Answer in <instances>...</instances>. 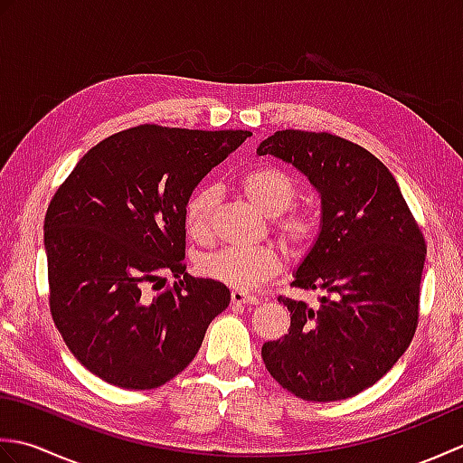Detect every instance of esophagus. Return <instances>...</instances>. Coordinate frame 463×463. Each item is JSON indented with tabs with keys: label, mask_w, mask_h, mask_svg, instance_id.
I'll use <instances>...</instances> for the list:
<instances>
[{
	"label": "esophagus",
	"mask_w": 463,
	"mask_h": 463,
	"mask_svg": "<svg viewBox=\"0 0 463 463\" xmlns=\"http://www.w3.org/2000/svg\"><path fill=\"white\" fill-rule=\"evenodd\" d=\"M231 300H232V304H259L257 297H252V294H247L242 290H232Z\"/></svg>",
	"instance_id": "1"
}]
</instances>
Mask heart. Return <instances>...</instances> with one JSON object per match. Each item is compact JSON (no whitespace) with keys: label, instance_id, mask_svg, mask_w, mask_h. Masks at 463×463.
I'll return each mask as SVG.
<instances>
[{"label":"heart","instance_id":"1","mask_svg":"<svg viewBox=\"0 0 463 463\" xmlns=\"http://www.w3.org/2000/svg\"><path fill=\"white\" fill-rule=\"evenodd\" d=\"M241 186L247 199L267 216H280L284 211H288L298 194L297 181L277 166H260V169L249 171L241 179ZM219 196L221 191L216 184H201L186 201L184 226L194 241L204 242L211 239V222ZM277 232L284 250L294 254V257H300L317 241L318 222L308 213L294 211L279 221ZM279 269V254L264 247H229L204 254L199 260V272L203 277L237 290L259 287L260 282L272 279Z\"/></svg>","mask_w":463,"mask_h":463}]
</instances>
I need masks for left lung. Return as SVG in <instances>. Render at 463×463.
Listing matches in <instances>:
<instances>
[{"label": "left lung", "mask_w": 463, "mask_h": 463, "mask_svg": "<svg viewBox=\"0 0 463 463\" xmlns=\"http://www.w3.org/2000/svg\"><path fill=\"white\" fill-rule=\"evenodd\" d=\"M257 155L300 171L320 194V232L292 287L320 290V307L290 310L282 340L264 342L270 376L294 396L334 402L373 386L400 360L418 326L426 241L388 166L330 133L277 131Z\"/></svg>", "instance_id": "left-lung-1"}]
</instances>
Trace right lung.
Here are the masks:
<instances>
[{
    "mask_svg": "<svg viewBox=\"0 0 463 463\" xmlns=\"http://www.w3.org/2000/svg\"><path fill=\"white\" fill-rule=\"evenodd\" d=\"M247 137L133 127L87 151L53 194L43 224L49 308L95 376L127 390L163 386L229 307L224 284L184 272V204ZM163 273L177 279L171 288L154 284Z\"/></svg>",
    "mask_w": 463,
    "mask_h": 463,
    "instance_id": "1",
    "label": "right lung"
}]
</instances>
